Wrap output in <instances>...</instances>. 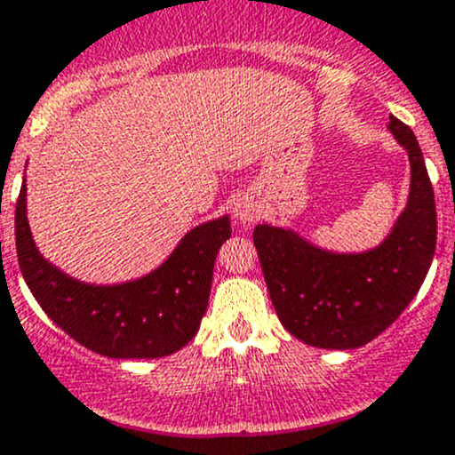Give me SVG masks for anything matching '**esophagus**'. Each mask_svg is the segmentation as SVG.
<instances>
[{
    "label": "esophagus",
    "mask_w": 455,
    "mask_h": 455,
    "mask_svg": "<svg viewBox=\"0 0 455 455\" xmlns=\"http://www.w3.org/2000/svg\"><path fill=\"white\" fill-rule=\"evenodd\" d=\"M233 215H235L237 224H242V227H249V224H253L255 220L261 215V204L253 198V196H242V198L235 202Z\"/></svg>",
    "instance_id": "34e87169"
}]
</instances>
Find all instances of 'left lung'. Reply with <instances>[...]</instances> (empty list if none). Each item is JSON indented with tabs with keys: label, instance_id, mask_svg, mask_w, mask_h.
<instances>
[{
	"label": "left lung",
	"instance_id": "left-lung-1",
	"mask_svg": "<svg viewBox=\"0 0 455 455\" xmlns=\"http://www.w3.org/2000/svg\"><path fill=\"white\" fill-rule=\"evenodd\" d=\"M410 156V196L392 231L374 249L337 253L292 228L257 224L253 242L283 328L323 350L370 343L398 319L423 286L435 251V202L414 132L389 116Z\"/></svg>",
	"mask_w": 455,
	"mask_h": 455
}]
</instances>
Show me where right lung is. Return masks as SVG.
<instances>
[{"instance_id": "right-lung-1", "label": "right lung", "mask_w": 455, "mask_h": 455, "mask_svg": "<svg viewBox=\"0 0 455 455\" xmlns=\"http://www.w3.org/2000/svg\"><path fill=\"white\" fill-rule=\"evenodd\" d=\"M228 237L231 220L222 215L191 228L151 273L121 283H85L36 249L26 178L15 209L17 259L35 299L63 332L109 359H160L196 337L209 306L215 255Z\"/></svg>"}]
</instances>
